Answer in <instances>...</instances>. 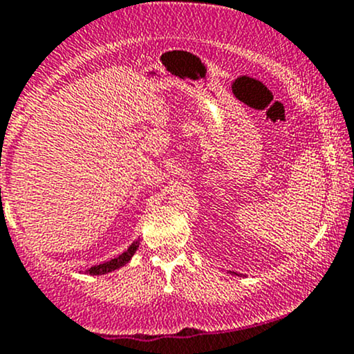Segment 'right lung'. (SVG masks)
Returning a JSON list of instances; mask_svg holds the SVG:
<instances>
[{"instance_id": "right-lung-1", "label": "right lung", "mask_w": 354, "mask_h": 354, "mask_svg": "<svg viewBox=\"0 0 354 354\" xmlns=\"http://www.w3.org/2000/svg\"><path fill=\"white\" fill-rule=\"evenodd\" d=\"M137 248H139V243L136 241V243L130 244L127 251L122 252L120 256H117V258L110 259V261H106V263H102V265H96V266L89 268L86 273H89V274H105V273H109V271H113V270H117V268L127 265L129 259L132 258Z\"/></svg>"}]
</instances>
